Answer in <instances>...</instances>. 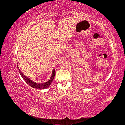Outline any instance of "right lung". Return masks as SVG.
Returning <instances> with one entry per match:
<instances>
[{"label": "right lung", "instance_id": "1", "mask_svg": "<svg viewBox=\"0 0 125 125\" xmlns=\"http://www.w3.org/2000/svg\"><path fill=\"white\" fill-rule=\"evenodd\" d=\"M18 68H19V67L18 66ZM19 70V73L20 74L21 77L23 78L25 82L29 85L31 86V87L33 88H36V89H46L47 88L48 86H50V84L52 83V82L53 79H54V76H55V74H56V71H55V69H53L52 71V75L51 77H50V79L48 80L47 82H45V83H36V82H33L32 80H31L30 78H27L26 76H25L24 74H23L20 71V69Z\"/></svg>", "mask_w": 125, "mask_h": 125}]
</instances>
